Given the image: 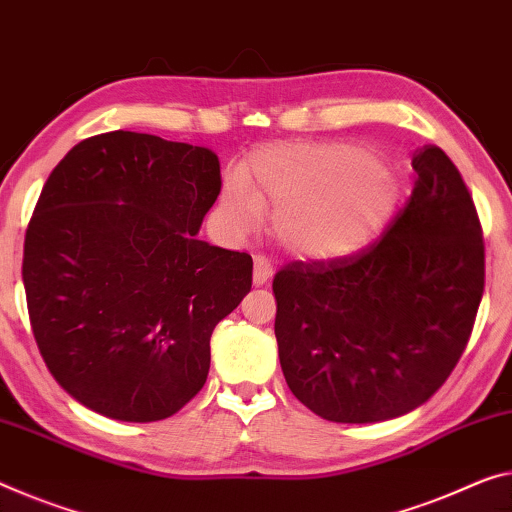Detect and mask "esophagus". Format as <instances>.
<instances>
[{
	"mask_svg": "<svg viewBox=\"0 0 512 512\" xmlns=\"http://www.w3.org/2000/svg\"><path fill=\"white\" fill-rule=\"evenodd\" d=\"M272 279V265L263 256H254V283L256 286H263Z\"/></svg>",
	"mask_w": 512,
	"mask_h": 512,
	"instance_id": "34e87169",
	"label": "esophagus"
}]
</instances>
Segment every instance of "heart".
Masks as SVG:
<instances>
[{
	"label": "heart",
	"mask_w": 512,
	"mask_h": 512,
	"mask_svg": "<svg viewBox=\"0 0 512 512\" xmlns=\"http://www.w3.org/2000/svg\"><path fill=\"white\" fill-rule=\"evenodd\" d=\"M398 183L387 164L352 144H286L256 153L226 183L219 217L242 229L256 203H274L272 235L297 258L329 261L373 240L389 222Z\"/></svg>",
	"instance_id": "obj_1"
}]
</instances>
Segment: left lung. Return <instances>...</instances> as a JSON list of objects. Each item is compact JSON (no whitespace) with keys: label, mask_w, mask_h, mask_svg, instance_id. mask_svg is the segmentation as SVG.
<instances>
[{"label":"left lung","mask_w":512,"mask_h":512,"mask_svg":"<svg viewBox=\"0 0 512 512\" xmlns=\"http://www.w3.org/2000/svg\"><path fill=\"white\" fill-rule=\"evenodd\" d=\"M371 249L277 272L274 336L295 398L334 423H377L426 403L458 364L485 286L481 222L437 146Z\"/></svg>","instance_id":"1"}]
</instances>
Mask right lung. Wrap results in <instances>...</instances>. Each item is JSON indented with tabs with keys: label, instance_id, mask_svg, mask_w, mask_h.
Returning a JSON list of instances; mask_svg holds the SVG:
<instances>
[{
	"label": "right lung",
	"instance_id": "add662e5",
	"mask_svg": "<svg viewBox=\"0 0 512 512\" xmlns=\"http://www.w3.org/2000/svg\"><path fill=\"white\" fill-rule=\"evenodd\" d=\"M217 155L139 132L70 148L31 217L22 281L66 393L116 421L176 414L206 384L210 336L251 290V256L196 238Z\"/></svg>",
	"mask_w": 512,
	"mask_h": 512
}]
</instances>
